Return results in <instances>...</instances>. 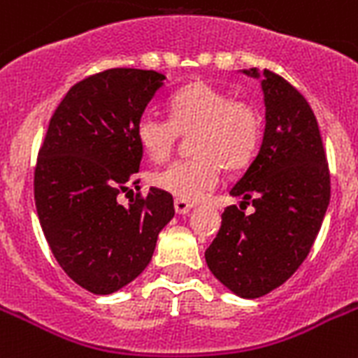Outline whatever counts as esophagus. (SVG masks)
Wrapping results in <instances>:
<instances>
[{
    "mask_svg": "<svg viewBox=\"0 0 358 358\" xmlns=\"http://www.w3.org/2000/svg\"><path fill=\"white\" fill-rule=\"evenodd\" d=\"M191 208H193V202H187V200H182V199L174 200V209H176V213L178 215L189 213Z\"/></svg>",
    "mask_w": 358,
    "mask_h": 358,
    "instance_id": "esophagus-1",
    "label": "esophagus"
}]
</instances>
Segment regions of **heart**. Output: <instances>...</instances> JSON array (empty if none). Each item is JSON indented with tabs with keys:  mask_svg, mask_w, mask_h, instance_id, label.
I'll return each mask as SVG.
<instances>
[{
	"mask_svg": "<svg viewBox=\"0 0 358 358\" xmlns=\"http://www.w3.org/2000/svg\"><path fill=\"white\" fill-rule=\"evenodd\" d=\"M169 119L145 112L136 138L156 162L169 158L180 136H190L194 158L178 159L152 174L154 187L176 199L200 200L220 182V169L237 171L252 162L259 147L263 119L246 99L229 97L213 84L196 80L169 97Z\"/></svg>",
	"mask_w": 358,
	"mask_h": 358,
	"instance_id": "heart-1",
	"label": "heart"
}]
</instances>
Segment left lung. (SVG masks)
I'll return each mask as SVG.
<instances>
[{
  "label": "left lung",
  "mask_w": 358,
  "mask_h": 358,
  "mask_svg": "<svg viewBox=\"0 0 358 358\" xmlns=\"http://www.w3.org/2000/svg\"><path fill=\"white\" fill-rule=\"evenodd\" d=\"M259 77L252 69L245 71ZM266 124L261 149L229 194L222 224L206 250L220 283L243 298L278 289L300 268L315 245L331 199L329 164L307 99L281 75L264 69ZM246 203L256 209L244 213Z\"/></svg>",
  "instance_id": "8db88e82"
}]
</instances>
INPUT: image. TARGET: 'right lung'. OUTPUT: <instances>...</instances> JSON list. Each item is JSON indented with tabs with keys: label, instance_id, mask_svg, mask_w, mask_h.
Listing matches in <instances>:
<instances>
[{
	"label": "right lung",
	"instance_id": "1",
	"mask_svg": "<svg viewBox=\"0 0 358 358\" xmlns=\"http://www.w3.org/2000/svg\"><path fill=\"white\" fill-rule=\"evenodd\" d=\"M165 77L113 68L69 90L49 121L34 167V204L62 270L94 294H112L150 263L158 234L174 217L169 193L150 187L117 202L139 171L136 124Z\"/></svg>",
	"mask_w": 358,
	"mask_h": 358
}]
</instances>
